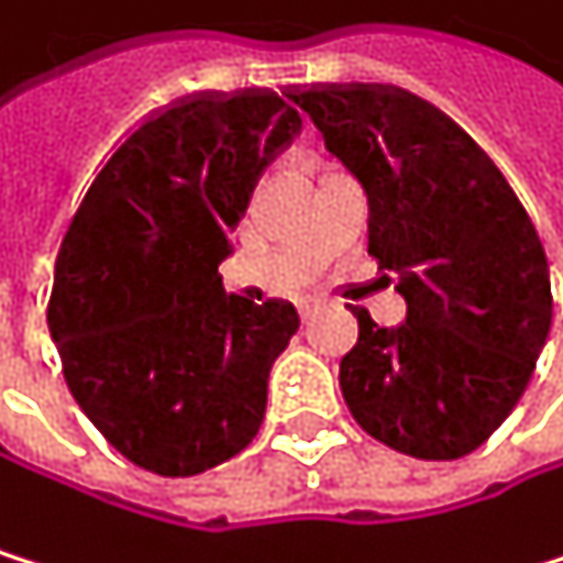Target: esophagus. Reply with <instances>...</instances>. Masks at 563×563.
<instances>
[{
    "label": "esophagus",
    "instance_id": "esophagus-1",
    "mask_svg": "<svg viewBox=\"0 0 563 563\" xmlns=\"http://www.w3.org/2000/svg\"><path fill=\"white\" fill-rule=\"evenodd\" d=\"M297 310H300V317L307 320V317H310V313L317 310V303H313V300H300V303H297Z\"/></svg>",
    "mask_w": 563,
    "mask_h": 563
}]
</instances>
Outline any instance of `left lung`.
Segmentation results:
<instances>
[{
    "label": "left lung",
    "mask_w": 563,
    "mask_h": 563,
    "mask_svg": "<svg viewBox=\"0 0 563 563\" xmlns=\"http://www.w3.org/2000/svg\"><path fill=\"white\" fill-rule=\"evenodd\" d=\"M367 196V253L407 300L397 327L364 307L340 390L380 444L457 461L525 397L554 320L541 233L497 163L427 99L380 82L290 89Z\"/></svg>",
    "instance_id": "8db88e82"
}]
</instances>
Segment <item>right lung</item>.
I'll use <instances>...</instances> for the list:
<instances>
[{
    "mask_svg": "<svg viewBox=\"0 0 563 563\" xmlns=\"http://www.w3.org/2000/svg\"><path fill=\"white\" fill-rule=\"evenodd\" d=\"M300 126L273 89L173 99L119 136L59 233L46 323L63 377L136 467L203 474L263 423L269 367L300 317L287 300L227 297L217 266L256 176Z\"/></svg>",
    "mask_w": 563,
    "mask_h": 563,
    "instance_id": "1",
    "label": "right lung"
}]
</instances>
